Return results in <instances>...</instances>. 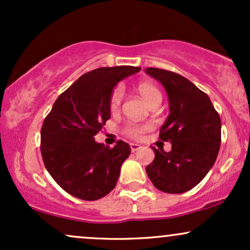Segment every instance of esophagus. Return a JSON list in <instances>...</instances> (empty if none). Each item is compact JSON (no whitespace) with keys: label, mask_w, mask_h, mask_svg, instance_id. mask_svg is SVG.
<instances>
[{"label":"esophagus","mask_w":250,"mask_h":250,"mask_svg":"<svg viewBox=\"0 0 250 250\" xmlns=\"http://www.w3.org/2000/svg\"><path fill=\"white\" fill-rule=\"evenodd\" d=\"M130 148H131V151H136L139 150L140 148H142V146L139 145V143H130Z\"/></svg>","instance_id":"1"}]
</instances>
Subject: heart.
Masks as SVG:
<instances>
[{"instance_id": "b5f03b06", "label": "heart", "mask_w": 250, "mask_h": 250, "mask_svg": "<svg viewBox=\"0 0 250 250\" xmlns=\"http://www.w3.org/2000/svg\"><path fill=\"white\" fill-rule=\"evenodd\" d=\"M137 91H139L140 96L145 100V102L147 103L148 105H150L151 103L155 101H161V93L160 90L155 87L154 84L149 82H142L137 85ZM122 100V93L119 88L114 89V91L111 93L110 99H109V109L110 111L115 113V111L119 110L120 104H121ZM150 129V125H128L125 127V131L128 136H130L131 139H141L143 134L146 131H148Z\"/></svg>"}]
</instances>
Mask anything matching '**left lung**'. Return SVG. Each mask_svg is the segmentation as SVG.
<instances>
[{"label": "left lung", "instance_id": "1", "mask_svg": "<svg viewBox=\"0 0 250 250\" xmlns=\"http://www.w3.org/2000/svg\"><path fill=\"white\" fill-rule=\"evenodd\" d=\"M146 73L167 91L169 115L159 137L171 143L168 153L153 147L155 159L146 171L159 190L185 193L199 185L216 161L220 115L207 94L180 74L159 68H147Z\"/></svg>", "mask_w": 250, "mask_h": 250}]
</instances>
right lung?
<instances>
[{
	"instance_id": "1",
	"label": "right lung",
	"mask_w": 250,
	"mask_h": 250,
	"mask_svg": "<svg viewBox=\"0 0 250 250\" xmlns=\"http://www.w3.org/2000/svg\"><path fill=\"white\" fill-rule=\"evenodd\" d=\"M141 70L119 65L88 71L57 97L41 129V154L57 185L77 199L95 201L115 188L128 143L114 148L95 142L110 119L109 99L121 80Z\"/></svg>"
}]
</instances>
